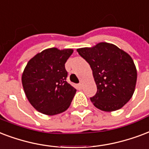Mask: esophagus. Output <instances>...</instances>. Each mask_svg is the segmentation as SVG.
Listing matches in <instances>:
<instances>
[{
    "mask_svg": "<svg viewBox=\"0 0 149 149\" xmlns=\"http://www.w3.org/2000/svg\"><path fill=\"white\" fill-rule=\"evenodd\" d=\"M77 87H78V88H79V89H81L83 87V84L82 83H79V84L77 85Z\"/></svg>",
    "mask_w": 149,
    "mask_h": 149,
    "instance_id": "obj_1",
    "label": "esophagus"
}]
</instances>
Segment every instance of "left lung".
Returning <instances> with one entry per match:
<instances>
[{"label": "left lung", "instance_id": "8db88e82", "mask_svg": "<svg viewBox=\"0 0 149 149\" xmlns=\"http://www.w3.org/2000/svg\"><path fill=\"white\" fill-rule=\"evenodd\" d=\"M91 68L97 93L91 97L95 107L105 112L121 109L133 96L137 70L132 58L116 45L102 42L77 50Z\"/></svg>", "mask_w": 149, "mask_h": 149}]
</instances>
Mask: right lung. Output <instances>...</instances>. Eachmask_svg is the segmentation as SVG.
Segmentation results:
<instances>
[{
	"label": "right lung",
	"instance_id": "add662e5",
	"mask_svg": "<svg viewBox=\"0 0 149 149\" xmlns=\"http://www.w3.org/2000/svg\"><path fill=\"white\" fill-rule=\"evenodd\" d=\"M72 49L44 50L27 63L22 83L27 99L38 112L54 116L70 107L77 90L66 81L65 64Z\"/></svg>",
	"mask_w": 149,
	"mask_h": 149
}]
</instances>
